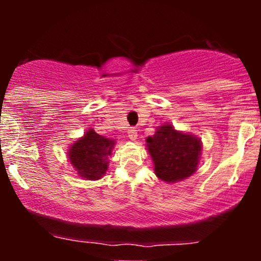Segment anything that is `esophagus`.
<instances>
[{
	"label": "esophagus",
	"instance_id": "1",
	"mask_svg": "<svg viewBox=\"0 0 261 261\" xmlns=\"http://www.w3.org/2000/svg\"><path fill=\"white\" fill-rule=\"evenodd\" d=\"M127 135H128V139L135 141L137 139V130L135 127H130L127 131Z\"/></svg>",
	"mask_w": 261,
	"mask_h": 261
}]
</instances>
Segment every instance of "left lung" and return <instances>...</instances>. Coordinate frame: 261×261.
<instances>
[{
	"mask_svg": "<svg viewBox=\"0 0 261 261\" xmlns=\"http://www.w3.org/2000/svg\"><path fill=\"white\" fill-rule=\"evenodd\" d=\"M146 141L155 175L162 180L174 182L195 173L201 151L199 139L163 125Z\"/></svg>",
	"mask_w": 261,
	"mask_h": 261,
	"instance_id": "1",
	"label": "left lung"
}]
</instances>
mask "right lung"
<instances>
[{"instance_id": "right-lung-1", "label": "right lung", "mask_w": 261, "mask_h": 261, "mask_svg": "<svg viewBox=\"0 0 261 261\" xmlns=\"http://www.w3.org/2000/svg\"><path fill=\"white\" fill-rule=\"evenodd\" d=\"M114 143L113 140L100 136L91 128L71 146L68 158L81 176L88 180H97L106 174L108 157L112 154Z\"/></svg>"}]
</instances>
